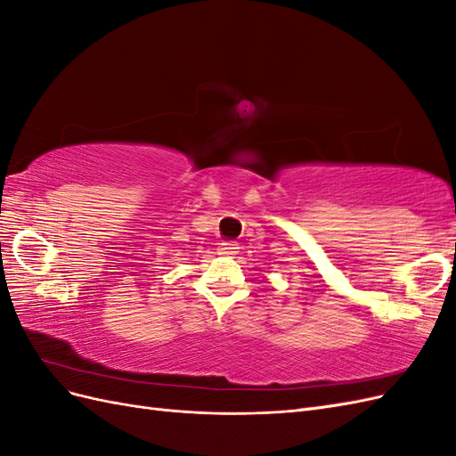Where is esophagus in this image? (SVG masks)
<instances>
[{
	"mask_svg": "<svg viewBox=\"0 0 456 456\" xmlns=\"http://www.w3.org/2000/svg\"><path fill=\"white\" fill-rule=\"evenodd\" d=\"M218 253H220V255H224V256H233V255H238V245H233V243H220V247H218Z\"/></svg>",
	"mask_w": 456,
	"mask_h": 456,
	"instance_id": "obj_1",
	"label": "esophagus"
}]
</instances>
